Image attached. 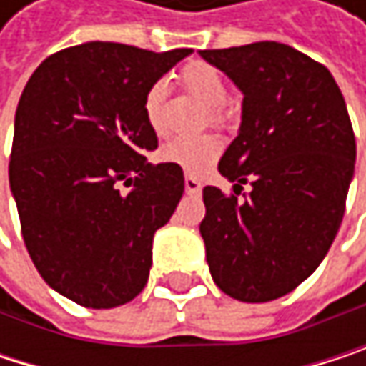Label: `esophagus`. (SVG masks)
<instances>
[{
    "label": "esophagus",
    "mask_w": 366,
    "mask_h": 366,
    "mask_svg": "<svg viewBox=\"0 0 366 366\" xmlns=\"http://www.w3.org/2000/svg\"><path fill=\"white\" fill-rule=\"evenodd\" d=\"M184 188H186L188 194H197V192H201V182L194 176H186L184 178Z\"/></svg>",
    "instance_id": "obj_1"
}]
</instances>
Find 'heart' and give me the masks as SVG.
<instances>
[{
  "label": "heart",
  "instance_id": "heart-1",
  "mask_svg": "<svg viewBox=\"0 0 366 366\" xmlns=\"http://www.w3.org/2000/svg\"><path fill=\"white\" fill-rule=\"evenodd\" d=\"M178 82L188 95L201 99L205 104L203 122H209L212 127L224 129L233 120V110L227 104L229 86L222 71L205 61H190L186 63ZM165 97H167V84L163 80H157L148 86L142 110L148 127L154 133H163L165 129ZM222 152V144L216 135H197V137H176L167 142L161 148V159L165 163L178 165L188 174H203Z\"/></svg>",
  "mask_w": 366,
  "mask_h": 366
}]
</instances>
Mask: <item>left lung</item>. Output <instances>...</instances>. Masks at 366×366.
Wrapping results in <instances>:
<instances>
[{"label": "left lung", "mask_w": 366, "mask_h": 366, "mask_svg": "<svg viewBox=\"0 0 366 366\" xmlns=\"http://www.w3.org/2000/svg\"><path fill=\"white\" fill-rule=\"evenodd\" d=\"M199 54L244 93L239 135L218 163L235 192L203 188L209 273L229 297L267 303L318 269L341 227L356 161L352 122L329 69L292 46ZM248 182L253 190L239 202Z\"/></svg>", "instance_id": "1"}]
</instances>
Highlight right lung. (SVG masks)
I'll return each instance as SVG.
<instances>
[{
  "instance_id": "right-lung-1",
  "label": "right lung",
  "mask_w": 366,
  "mask_h": 366,
  "mask_svg": "<svg viewBox=\"0 0 366 366\" xmlns=\"http://www.w3.org/2000/svg\"><path fill=\"white\" fill-rule=\"evenodd\" d=\"M190 52L63 48L21 95L10 154L21 233L46 284L82 307L124 305L148 282L152 237L182 199L184 174L146 161L159 139L142 102Z\"/></svg>"
}]
</instances>
